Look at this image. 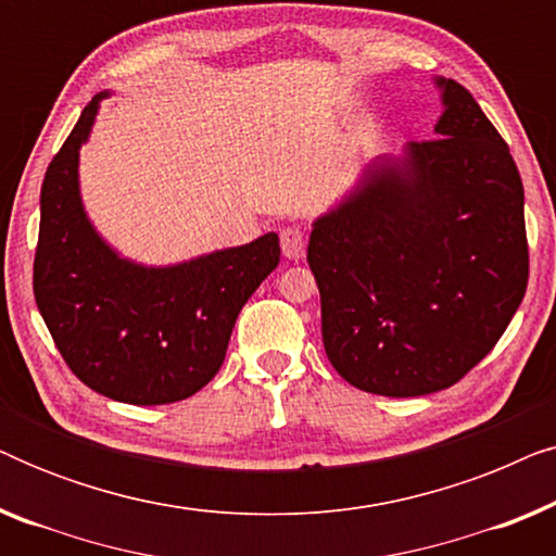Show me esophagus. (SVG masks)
<instances>
[{"label":"esophagus","instance_id":"1","mask_svg":"<svg viewBox=\"0 0 556 556\" xmlns=\"http://www.w3.org/2000/svg\"><path fill=\"white\" fill-rule=\"evenodd\" d=\"M280 248L288 261H299L306 253V235L299 227H283L280 230Z\"/></svg>","mask_w":556,"mask_h":556}]
</instances>
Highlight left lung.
I'll return each mask as SVG.
<instances>
[{
	"mask_svg": "<svg viewBox=\"0 0 556 556\" xmlns=\"http://www.w3.org/2000/svg\"><path fill=\"white\" fill-rule=\"evenodd\" d=\"M438 86L435 139L371 166L308 240L326 356L356 390L384 397L460 382L496 346L529 283L523 185L508 143L460 83Z\"/></svg>",
	"mask_w": 556,
	"mask_h": 556,
	"instance_id": "1",
	"label": "left lung"
}]
</instances>
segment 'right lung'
Segmentation results:
<instances>
[{"mask_svg":"<svg viewBox=\"0 0 556 556\" xmlns=\"http://www.w3.org/2000/svg\"><path fill=\"white\" fill-rule=\"evenodd\" d=\"M96 96L45 172L33 291L75 377L128 405L192 397L225 362L232 326L280 261L276 232L172 268L118 257L90 227L78 192V151Z\"/></svg>","mask_w":556,"mask_h":556,"instance_id":"right-lung-1","label":"right lung"}]
</instances>
